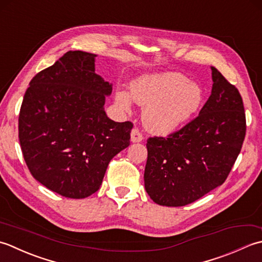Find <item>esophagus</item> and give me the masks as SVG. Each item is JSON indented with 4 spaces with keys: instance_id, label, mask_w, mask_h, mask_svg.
I'll return each mask as SVG.
<instances>
[{
    "instance_id": "1",
    "label": "esophagus",
    "mask_w": 262,
    "mask_h": 262,
    "mask_svg": "<svg viewBox=\"0 0 262 262\" xmlns=\"http://www.w3.org/2000/svg\"><path fill=\"white\" fill-rule=\"evenodd\" d=\"M143 140L142 133L138 129H133L131 131V141L132 142H141Z\"/></svg>"
}]
</instances>
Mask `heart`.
<instances>
[{"label": "heart", "instance_id": "b5f03b06", "mask_svg": "<svg viewBox=\"0 0 262 262\" xmlns=\"http://www.w3.org/2000/svg\"><path fill=\"white\" fill-rule=\"evenodd\" d=\"M132 99L142 106V121L149 131L169 135L181 129L199 111L204 99L202 89L176 72L143 74L130 83V96L115 94V103L130 112Z\"/></svg>", "mask_w": 262, "mask_h": 262}]
</instances>
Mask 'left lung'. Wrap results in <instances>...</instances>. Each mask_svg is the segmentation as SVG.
<instances>
[{
  "label": "left lung",
  "instance_id": "obj_1",
  "mask_svg": "<svg viewBox=\"0 0 262 262\" xmlns=\"http://www.w3.org/2000/svg\"><path fill=\"white\" fill-rule=\"evenodd\" d=\"M211 95L199 115L168 138L147 140L145 188L161 206L181 207L222 185L244 141L247 123L237 88L211 67Z\"/></svg>",
  "mask_w": 262,
  "mask_h": 262
}]
</instances>
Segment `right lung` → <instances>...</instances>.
Listing matches in <instances>:
<instances>
[{"label":"right lung","instance_id":"1","mask_svg":"<svg viewBox=\"0 0 262 262\" xmlns=\"http://www.w3.org/2000/svg\"><path fill=\"white\" fill-rule=\"evenodd\" d=\"M92 53L69 51L31 79L19 114V141L31 175L66 198L98 191L111 159L130 145L131 122L106 115L112 84Z\"/></svg>","mask_w":262,"mask_h":262}]
</instances>
